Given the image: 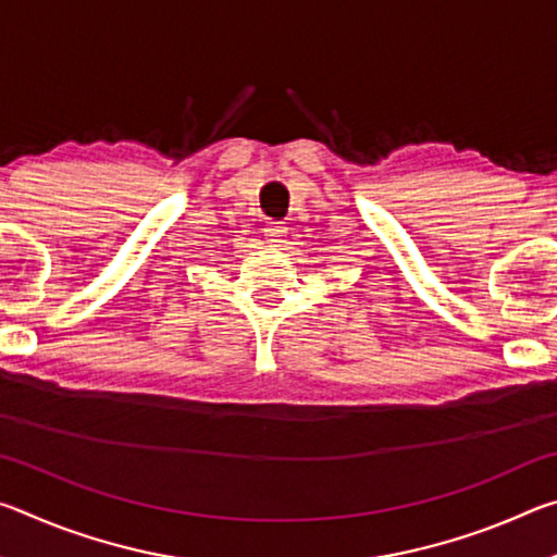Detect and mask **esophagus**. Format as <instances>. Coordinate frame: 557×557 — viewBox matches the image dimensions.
<instances>
[{"mask_svg": "<svg viewBox=\"0 0 557 557\" xmlns=\"http://www.w3.org/2000/svg\"><path fill=\"white\" fill-rule=\"evenodd\" d=\"M265 238H268L270 243H275V245L287 243V225H282V223H270V225H265Z\"/></svg>", "mask_w": 557, "mask_h": 557, "instance_id": "obj_1", "label": "esophagus"}]
</instances>
